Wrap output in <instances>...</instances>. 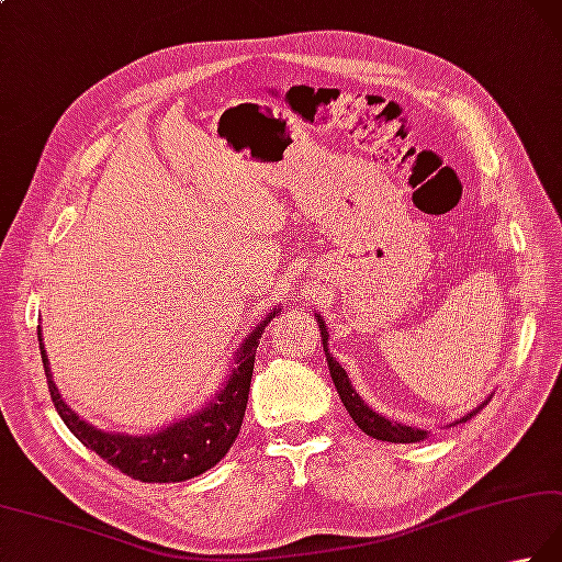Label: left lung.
I'll return each mask as SVG.
<instances>
[{
    "mask_svg": "<svg viewBox=\"0 0 562 562\" xmlns=\"http://www.w3.org/2000/svg\"><path fill=\"white\" fill-rule=\"evenodd\" d=\"M316 322H318V331H322L324 353H326L328 370H331V380H334L336 390H338V397L348 409L350 419L358 424V428H362V431H366L368 436L378 438V441H390V443H419V441H424L428 434L422 431V428H412V426H404L400 422H390L387 416L372 412V406H368L366 400H360V394L353 390V384H350L346 370L340 368V362L331 356V350H328V331H326V324H324L322 314H316ZM490 400H492V394L480 406H475V409L468 412L463 419H458L456 424H463V422L472 419V416H475ZM456 424H450V426H456Z\"/></svg>",
    "mask_w": 562,
    "mask_h": 562,
    "instance_id": "left-lung-1",
    "label": "left lung"
}]
</instances>
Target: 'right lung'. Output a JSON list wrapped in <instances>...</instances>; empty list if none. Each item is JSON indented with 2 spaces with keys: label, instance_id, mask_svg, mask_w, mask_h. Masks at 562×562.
Instances as JSON below:
<instances>
[{
  "label": "right lung",
  "instance_id": "1",
  "mask_svg": "<svg viewBox=\"0 0 562 562\" xmlns=\"http://www.w3.org/2000/svg\"><path fill=\"white\" fill-rule=\"evenodd\" d=\"M278 312L280 306L270 310L250 328V334L240 340L238 348L234 350V358L228 362V372L222 387L200 409L182 416V419H175L172 424L162 426L153 434L134 436L102 431V428L80 419V414L70 409V404L60 397V392L53 382L50 362L46 348H43V336L38 326L41 360L43 370H46L48 392L55 404V412L60 414V419L70 428L77 441L94 450L99 458H104L109 465L121 470L128 477L140 482H184L202 475L209 468H214L236 441L238 428L244 424L252 362H256L260 336L266 334V326Z\"/></svg>",
  "mask_w": 562,
  "mask_h": 562
}]
</instances>
